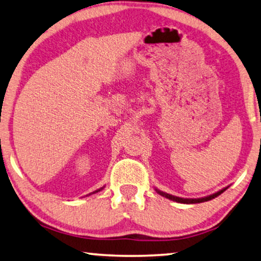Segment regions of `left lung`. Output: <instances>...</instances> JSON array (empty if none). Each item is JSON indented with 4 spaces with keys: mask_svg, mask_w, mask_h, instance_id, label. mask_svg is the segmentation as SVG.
Segmentation results:
<instances>
[{
    "mask_svg": "<svg viewBox=\"0 0 261 261\" xmlns=\"http://www.w3.org/2000/svg\"><path fill=\"white\" fill-rule=\"evenodd\" d=\"M154 189H155V192L159 194V195L166 197V198H168V200H172V201H174V202H177V203L192 204V203H202V202H206V201L213 200V198L220 196L223 192H225V190L227 189V187L221 189L220 192H217V193H215V194H212V195L205 196V197H200V198H185V197H179V196L172 195V194L165 193V192H163V190H160V189H158V188H154Z\"/></svg>",
    "mask_w": 261,
    "mask_h": 261,
    "instance_id": "obj_1",
    "label": "left lung"
}]
</instances>
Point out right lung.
<instances>
[{
  "label": "right lung",
  "mask_w": 261,
  "mask_h": 261,
  "mask_svg": "<svg viewBox=\"0 0 261 261\" xmlns=\"http://www.w3.org/2000/svg\"><path fill=\"white\" fill-rule=\"evenodd\" d=\"M102 189H105V186H103V187H101V188H98V189H96L95 190V192H93V193H90V194H88V195H86V196H89V195H92V194H95V193H98V192H101Z\"/></svg>",
  "instance_id": "1"
}]
</instances>
